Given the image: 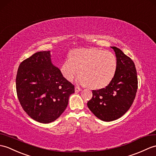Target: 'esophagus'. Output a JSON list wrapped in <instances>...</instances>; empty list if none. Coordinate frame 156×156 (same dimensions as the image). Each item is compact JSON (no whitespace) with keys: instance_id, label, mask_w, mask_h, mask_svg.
<instances>
[{"instance_id":"obj_1","label":"esophagus","mask_w":156,"mask_h":156,"mask_svg":"<svg viewBox=\"0 0 156 156\" xmlns=\"http://www.w3.org/2000/svg\"><path fill=\"white\" fill-rule=\"evenodd\" d=\"M81 90H82V88H80V87H78V86L75 87V92H78L80 91H81Z\"/></svg>"}]
</instances>
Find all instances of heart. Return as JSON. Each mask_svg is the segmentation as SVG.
Returning <instances> with one entry per match:
<instances>
[{
  "mask_svg": "<svg viewBox=\"0 0 156 156\" xmlns=\"http://www.w3.org/2000/svg\"><path fill=\"white\" fill-rule=\"evenodd\" d=\"M116 69L117 59L113 53L98 48H82L71 53L61 71L70 81L80 72L82 75L78 79L79 83L92 88H102L112 81Z\"/></svg>",
  "mask_w": 156,
  "mask_h": 156,
  "instance_id": "1",
  "label": "heart"
}]
</instances>
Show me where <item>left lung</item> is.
Here are the masks:
<instances>
[{
	"mask_svg": "<svg viewBox=\"0 0 156 156\" xmlns=\"http://www.w3.org/2000/svg\"><path fill=\"white\" fill-rule=\"evenodd\" d=\"M117 69L113 79L105 88L92 90L87 103L90 110L101 120L111 122L122 117L132 105L137 89V76L134 62L115 46Z\"/></svg>",
	"mask_w": 156,
	"mask_h": 156,
	"instance_id": "obj_1",
	"label": "left lung"
}]
</instances>
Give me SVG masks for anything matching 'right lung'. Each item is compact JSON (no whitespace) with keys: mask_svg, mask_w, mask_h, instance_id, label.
<instances>
[{"mask_svg":"<svg viewBox=\"0 0 156 156\" xmlns=\"http://www.w3.org/2000/svg\"><path fill=\"white\" fill-rule=\"evenodd\" d=\"M18 99L35 121L48 124L66 109L74 86L51 62L50 51L38 52L20 64L16 78Z\"/></svg>","mask_w":156,"mask_h":156,"instance_id":"obj_1","label":"right lung"}]
</instances>
